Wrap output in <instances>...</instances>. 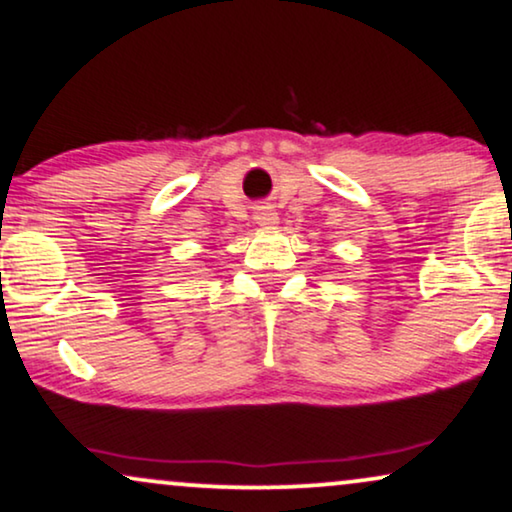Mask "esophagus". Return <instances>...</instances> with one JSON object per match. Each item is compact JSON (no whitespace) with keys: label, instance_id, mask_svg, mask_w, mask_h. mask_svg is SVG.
<instances>
[{"label":"esophagus","instance_id":"obj_1","mask_svg":"<svg viewBox=\"0 0 512 512\" xmlns=\"http://www.w3.org/2000/svg\"><path fill=\"white\" fill-rule=\"evenodd\" d=\"M255 220L260 227H276L278 224V213L271 206H260L255 213Z\"/></svg>","mask_w":512,"mask_h":512}]
</instances>
